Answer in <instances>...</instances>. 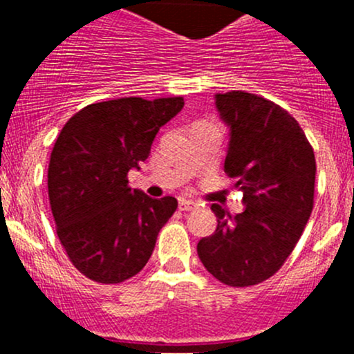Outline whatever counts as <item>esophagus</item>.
I'll use <instances>...</instances> for the list:
<instances>
[{
	"label": "esophagus",
	"mask_w": 354,
	"mask_h": 354,
	"mask_svg": "<svg viewBox=\"0 0 354 354\" xmlns=\"http://www.w3.org/2000/svg\"><path fill=\"white\" fill-rule=\"evenodd\" d=\"M195 207H198V203L194 202V200L180 198V210H192L195 209Z\"/></svg>",
	"instance_id": "obj_1"
}]
</instances>
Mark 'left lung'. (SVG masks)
I'll use <instances>...</instances> for the list:
<instances>
[{
  "label": "left lung",
  "mask_w": 354,
  "mask_h": 354,
  "mask_svg": "<svg viewBox=\"0 0 354 354\" xmlns=\"http://www.w3.org/2000/svg\"><path fill=\"white\" fill-rule=\"evenodd\" d=\"M230 128L224 171L238 178L243 212L212 203L214 234L202 238L203 267L227 286H253L281 269L313 209L315 156L298 121L272 101L241 91L216 94Z\"/></svg>",
  "instance_id": "obj_1"
}]
</instances>
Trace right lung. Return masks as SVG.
<instances>
[{
  "instance_id": "1",
  "label": "right lung",
  "mask_w": 354,
  "mask_h": 354,
  "mask_svg": "<svg viewBox=\"0 0 354 354\" xmlns=\"http://www.w3.org/2000/svg\"><path fill=\"white\" fill-rule=\"evenodd\" d=\"M183 106V97L97 102L71 116L58 135L49 203L63 248L88 279L123 283L151 259L178 200L130 188L127 174L147 159L157 131Z\"/></svg>"
}]
</instances>
